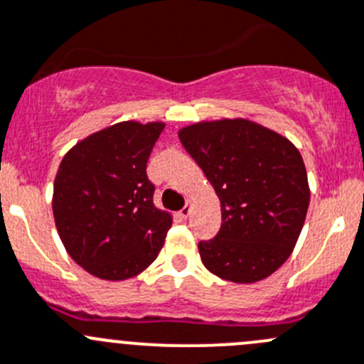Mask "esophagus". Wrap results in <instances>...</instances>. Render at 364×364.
Returning a JSON list of instances; mask_svg holds the SVG:
<instances>
[{
  "label": "esophagus",
  "mask_w": 364,
  "mask_h": 364,
  "mask_svg": "<svg viewBox=\"0 0 364 364\" xmlns=\"http://www.w3.org/2000/svg\"><path fill=\"white\" fill-rule=\"evenodd\" d=\"M190 210H192V206H190V204H186L185 208H181V210H179V217H181V218H188Z\"/></svg>",
  "instance_id": "1"
}]
</instances>
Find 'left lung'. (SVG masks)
<instances>
[{"label":"left lung","instance_id":"1","mask_svg":"<svg viewBox=\"0 0 364 364\" xmlns=\"http://www.w3.org/2000/svg\"><path fill=\"white\" fill-rule=\"evenodd\" d=\"M178 135L220 199V231L199 242L204 267L238 284L274 274L290 257L309 206L297 147L249 119L196 122Z\"/></svg>","mask_w":364,"mask_h":364}]
</instances>
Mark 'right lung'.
Here are the masks:
<instances>
[{"instance_id":"right-lung-1","label":"right lung","mask_w":364,"mask_h":364,"mask_svg":"<svg viewBox=\"0 0 364 364\" xmlns=\"http://www.w3.org/2000/svg\"><path fill=\"white\" fill-rule=\"evenodd\" d=\"M165 122H117L70 147L53 186V215L67 254L88 274L124 281L161 250L172 215L153 203L147 160Z\"/></svg>"}]
</instances>
